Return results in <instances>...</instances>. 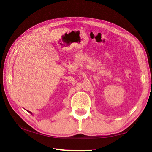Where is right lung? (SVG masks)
I'll return each mask as SVG.
<instances>
[{
	"label": "right lung",
	"instance_id": "1",
	"mask_svg": "<svg viewBox=\"0 0 152 152\" xmlns=\"http://www.w3.org/2000/svg\"><path fill=\"white\" fill-rule=\"evenodd\" d=\"M28 112H29V113H31V115H33V114H32V113H31V111H28Z\"/></svg>",
	"mask_w": 152,
	"mask_h": 152
}]
</instances>
